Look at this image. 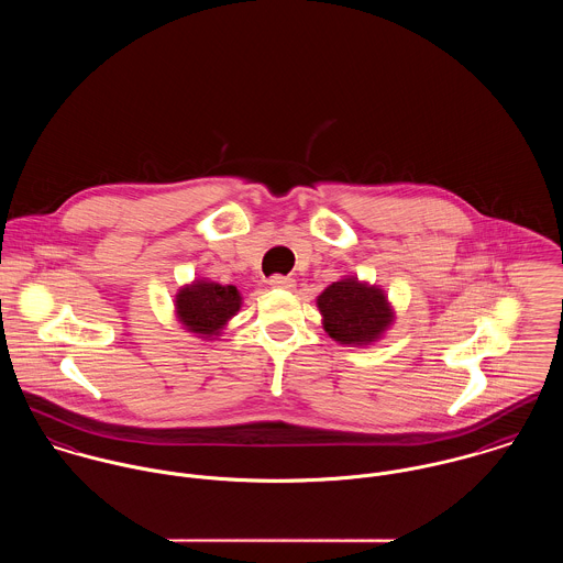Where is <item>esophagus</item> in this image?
<instances>
[{
    "label": "esophagus",
    "instance_id": "esophagus-1",
    "mask_svg": "<svg viewBox=\"0 0 563 563\" xmlns=\"http://www.w3.org/2000/svg\"><path fill=\"white\" fill-rule=\"evenodd\" d=\"M268 284H271L273 288H284V290H292V288H295V279H292V277H286V275H273V277L268 279Z\"/></svg>",
    "mask_w": 563,
    "mask_h": 563
}]
</instances>
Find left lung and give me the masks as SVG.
<instances>
[{
	"label": "left lung",
	"mask_w": 563,
	"mask_h": 563,
	"mask_svg": "<svg viewBox=\"0 0 563 563\" xmlns=\"http://www.w3.org/2000/svg\"><path fill=\"white\" fill-rule=\"evenodd\" d=\"M317 303L324 331L340 344L375 342L393 322V310L386 295L353 277L324 288Z\"/></svg>",
	"instance_id": "1"
}]
</instances>
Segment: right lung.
I'll use <instances>...</instances> for the list:
<instances>
[{
    "label": "right lung",
    "instance_id": "1",
    "mask_svg": "<svg viewBox=\"0 0 563 563\" xmlns=\"http://www.w3.org/2000/svg\"><path fill=\"white\" fill-rule=\"evenodd\" d=\"M175 308L188 331L210 338L217 335L219 329L241 310V292L236 286H221L201 279L179 290Z\"/></svg>",
    "mask_w": 563,
    "mask_h": 563
}]
</instances>
